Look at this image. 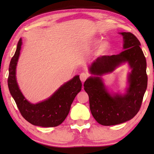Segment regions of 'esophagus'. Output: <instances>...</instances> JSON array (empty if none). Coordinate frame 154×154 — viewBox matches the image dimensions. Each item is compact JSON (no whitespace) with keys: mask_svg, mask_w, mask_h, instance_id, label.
I'll return each mask as SVG.
<instances>
[{"mask_svg":"<svg viewBox=\"0 0 154 154\" xmlns=\"http://www.w3.org/2000/svg\"><path fill=\"white\" fill-rule=\"evenodd\" d=\"M87 77H88V75L85 73H82L80 75V79L81 81H82V82L85 81L86 79H87Z\"/></svg>","mask_w":154,"mask_h":154,"instance_id":"esophagus-1","label":"esophagus"}]
</instances>
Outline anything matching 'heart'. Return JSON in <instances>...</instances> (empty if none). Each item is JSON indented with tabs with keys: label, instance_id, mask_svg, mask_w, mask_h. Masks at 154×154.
Returning <instances> with one entry per match:
<instances>
[{
	"label": "heart",
	"instance_id": "heart-1",
	"mask_svg": "<svg viewBox=\"0 0 154 154\" xmlns=\"http://www.w3.org/2000/svg\"><path fill=\"white\" fill-rule=\"evenodd\" d=\"M100 39L99 38H94L91 41V44L93 46L98 45L96 48L95 54L99 56H102L106 54L111 48V44L109 41L108 40H103L101 42Z\"/></svg>",
	"mask_w": 154,
	"mask_h": 154
}]
</instances>
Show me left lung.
I'll list each match as a JSON object with an SVG mask.
<instances>
[{
    "label": "left lung",
    "mask_w": 154,
    "mask_h": 154,
    "mask_svg": "<svg viewBox=\"0 0 154 154\" xmlns=\"http://www.w3.org/2000/svg\"><path fill=\"white\" fill-rule=\"evenodd\" d=\"M119 34L123 36L124 51L117 55H103L96 59L89 67L92 76L84 83V89L89 98L91 114L103 126L116 125L133 119L140 109L148 85L146 60L140 47V41L130 32ZM126 63L131 71L128 74L125 93L109 92L102 76Z\"/></svg>",
    "instance_id": "8db88e82"
}]
</instances>
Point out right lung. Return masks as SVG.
Masks as SVG:
<instances>
[{
    "label": "right lung",
    "instance_id": "right-lung-1",
    "mask_svg": "<svg viewBox=\"0 0 154 154\" xmlns=\"http://www.w3.org/2000/svg\"><path fill=\"white\" fill-rule=\"evenodd\" d=\"M22 40L20 38L9 65L8 89L22 116L34 126H57L63 122L69 112L71 105L81 90L79 75H75L59 88L51 97L36 104L29 102L23 95L16 81V71L20 54Z\"/></svg>",
    "mask_w": 154,
    "mask_h": 154
}]
</instances>
